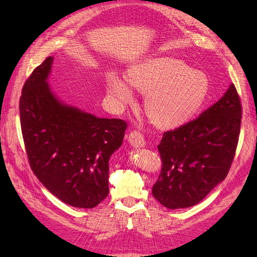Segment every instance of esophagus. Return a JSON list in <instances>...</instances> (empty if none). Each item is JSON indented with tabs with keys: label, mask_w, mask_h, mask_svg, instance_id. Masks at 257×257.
I'll return each instance as SVG.
<instances>
[{
	"label": "esophagus",
	"mask_w": 257,
	"mask_h": 257,
	"mask_svg": "<svg viewBox=\"0 0 257 257\" xmlns=\"http://www.w3.org/2000/svg\"><path fill=\"white\" fill-rule=\"evenodd\" d=\"M129 144L132 145L134 148H143L146 146V141L144 139V136L141 135L137 130H134V132L130 133L127 137Z\"/></svg>",
	"instance_id": "1"
}]
</instances>
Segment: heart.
<instances>
[{"instance_id": "1", "label": "heart", "mask_w": 257, "mask_h": 257, "mask_svg": "<svg viewBox=\"0 0 257 257\" xmlns=\"http://www.w3.org/2000/svg\"><path fill=\"white\" fill-rule=\"evenodd\" d=\"M107 89L119 103L134 100L132 87L114 73L107 75ZM129 84L147 92L145 109L152 122L165 128L176 127L193 116L209 94L206 75L170 57L146 59L128 73Z\"/></svg>"}]
</instances>
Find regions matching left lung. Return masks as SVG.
I'll return each instance as SVG.
<instances>
[{
  "label": "left lung",
  "instance_id": "8db88e82",
  "mask_svg": "<svg viewBox=\"0 0 257 257\" xmlns=\"http://www.w3.org/2000/svg\"><path fill=\"white\" fill-rule=\"evenodd\" d=\"M241 119V100L232 84L198 118L163 133L158 145L162 169L152 187L155 199L172 210L203 200L230 171Z\"/></svg>",
  "mask_w": 257,
  "mask_h": 257
}]
</instances>
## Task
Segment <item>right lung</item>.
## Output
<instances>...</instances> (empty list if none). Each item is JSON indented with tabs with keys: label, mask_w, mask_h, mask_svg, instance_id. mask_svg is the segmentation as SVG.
Instances as JSON below:
<instances>
[{
	"label": "right lung",
	"mask_w": 257,
	"mask_h": 257,
	"mask_svg": "<svg viewBox=\"0 0 257 257\" xmlns=\"http://www.w3.org/2000/svg\"><path fill=\"white\" fill-rule=\"evenodd\" d=\"M53 57L22 89L20 120L32 171L64 203L91 209L109 193V158L122 145L127 122L97 118L54 96L46 79Z\"/></svg>",
	"instance_id": "obj_1"
}]
</instances>
